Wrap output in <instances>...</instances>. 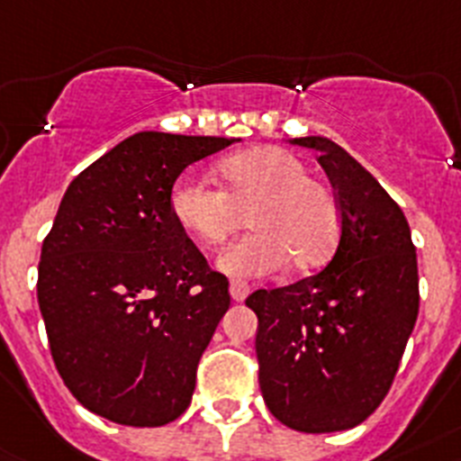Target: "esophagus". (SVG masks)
Returning a JSON list of instances; mask_svg holds the SVG:
<instances>
[{"instance_id": "obj_1", "label": "esophagus", "mask_w": 461, "mask_h": 461, "mask_svg": "<svg viewBox=\"0 0 461 461\" xmlns=\"http://www.w3.org/2000/svg\"><path fill=\"white\" fill-rule=\"evenodd\" d=\"M248 292H250V285L246 280H231L230 283V294L234 302H243L248 297Z\"/></svg>"}]
</instances>
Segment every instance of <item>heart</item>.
<instances>
[{"label": "heart", "mask_w": 461, "mask_h": 461, "mask_svg": "<svg viewBox=\"0 0 461 461\" xmlns=\"http://www.w3.org/2000/svg\"><path fill=\"white\" fill-rule=\"evenodd\" d=\"M308 164L278 146H259L218 164L222 190L183 176L171 187V215L203 246H220L250 222L218 258L230 276H267L283 269L308 271L325 264L341 234V206Z\"/></svg>", "instance_id": "obj_1"}]
</instances>
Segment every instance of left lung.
Wrapping results in <instances>:
<instances>
[{
  "mask_svg": "<svg viewBox=\"0 0 461 461\" xmlns=\"http://www.w3.org/2000/svg\"><path fill=\"white\" fill-rule=\"evenodd\" d=\"M292 143L318 150L341 206L334 258L315 276L258 290L259 390L290 429L357 427L385 399L418 320V258L397 202L325 136Z\"/></svg>",
  "mask_w": 461,
  "mask_h": 461,
  "instance_id": "left-lung-1",
  "label": "left lung"
}]
</instances>
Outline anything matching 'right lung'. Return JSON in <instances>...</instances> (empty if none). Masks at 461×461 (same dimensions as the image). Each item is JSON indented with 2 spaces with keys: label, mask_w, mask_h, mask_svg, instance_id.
Returning <instances> with one entry per match:
<instances>
[{
  "label": "right lung",
  "mask_w": 461,
  "mask_h": 461,
  "mask_svg": "<svg viewBox=\"0 0 461 461\" xmlns=\"http://www.w3.org/2000/svg\"><path fill=\"white\" fill-rule=\"evenodd\" d=\"M231 143L130 136L76 176L43 239L37 294L50 355L71 394L111 422L162 427L190 406L230 283L169 197L185 167Z\"/></svg>",
  "instance_id": "obj_1"
}]
</instances>
